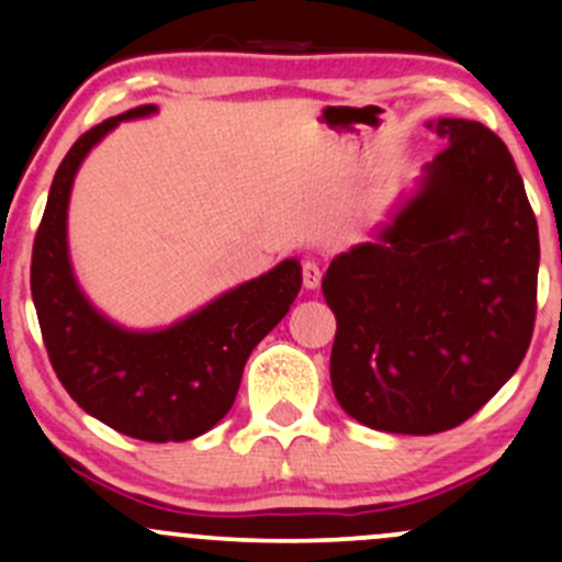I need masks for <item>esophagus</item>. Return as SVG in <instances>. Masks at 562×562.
<instances>
[{
	"instance_id": "34e87169",
	"label": "esophagus",
	"mask_w": 562,
	"mask_h": 562,
	"mask_svg": "<svg viewBox=\"0 0 562 562\" xmlns=\"http://www.w3.org/2000/svg\"><path fill=\"white\" fill-rule=\"evenodd\" d=\"M321 277H323L321 266H317L315 260H304L302 280H304V288H307V291H315V288L321 285Z\"/></svg>"
}]
</instances>
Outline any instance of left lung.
<instances>
[{
  "instance_id": "obj_1",
  "label": "left lung",
  "mask_w": 562,
  "mask_h": 562,
  "mask_svg": "<svg viewBox=\"0 0 562 562\" xmlns=\"http://www.w3.org/2000/svg\"><path fill=\"white\" fill-rule=\"evenodd\" d=\"M429 127L449 144L416 195L323 277L334 396L394 435L468 422L522 364L536 323L538 225L512 151L481 122Z\"/></svg>"
}]
</instances>
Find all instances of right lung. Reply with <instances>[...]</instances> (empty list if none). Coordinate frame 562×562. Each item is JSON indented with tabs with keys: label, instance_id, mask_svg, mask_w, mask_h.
Here are the masks:
<instances>
[{
	"label": "right lung",
	"instance_id": "1",
	"mask_svg": "<svg viewBox=\"0 0 562 562\" xmlns=\"http://www.w3.org/2000/svg\"><path fill=\"white\" fill-rule=\"evenodd\" d=\"M155 111L138 105L105 119L65 155L32 247V299L50 367L67 394L116 432L168 443L209 432L231 411L249 353L288 315L302 288V266L296 258L282 260L160 331H127L87 302L67 255L72 179L119 122Z\"/></svg>",
	"mask_w": 562,
	"mask_h": 562
}]
</instances>
